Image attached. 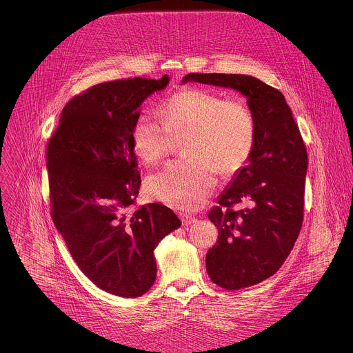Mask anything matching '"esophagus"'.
I'll return each instance as SVG.
<instances>
[{"label":"esophagus","mask_w":353,"mask_h":353,"mask_svg":"<svg viewBox=\"0 0 353 353\" xmlns=\"http://www.w3.org/2000/svg\"><path fill=\"white\" fill-rule=\"evenodd\" d=\"M180 219L183 221L184 225H192L194 222H197V219L192 214H186V213H180Z\"/></svg>","instance_id":"34e87169"}]
</instances>
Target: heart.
Segmentation results:
<instances>
[{"mask_svg": "<svg viewBox=\"0 0 353 353\" xmlns=\"http://www.w3.org/2000/svg\"><path fill=\"white\" fill-rule=\"evenodd\" d=\"M161 120L141 115L132 128V147L147 164L161 161L172 137H181L184 159L169 163L147 179L148 196L177 209L193 210L208 200L217 172L229 176L242 168L255 143V119L238 98L205 88H184L160 110Z\"/></svg>", "mask_w": 353, "mask_h": 353, "instance_id": "b5f03b06", "label": "heart"}]
</instances>
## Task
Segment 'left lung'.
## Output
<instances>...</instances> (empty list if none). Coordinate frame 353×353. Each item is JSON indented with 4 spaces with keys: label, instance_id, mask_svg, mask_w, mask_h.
Returning <instances> with one entry per match:
<instances>
[{
    "label": "left lung",
    "instance_id": "8db88e82",
    "mask_svg": "<svg viewBox=\"0 0 353 353\" xmlns=\"http://www.w3.org/2000/svg\"><path fill=\"white\" fill-rule=\"evenodd\" d=\"M186 82L233 88L255 119L252 154L208 214L219 241L206 254V271L226 290L261 283L281 269L302 228L308 165L302 134L283 94L254 77L190 72ZM235 204L245 208L234 211Z\"/></svg>",
    "mask_w": 353,
    "mask_h": 353
}]
</instances>
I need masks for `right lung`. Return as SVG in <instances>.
Instances as JSON below:
<instances>
[{
  "mask_svg": "<svg viewBox=\"0 0 353 353\" xmlns=\"http://www.w3.org/2000/svg\"><path fill=\"white\" fill-rule=\"evenodd\" d=\"M168 83L164 75L88 88L65 105L48 145L54 225L84 275L123 298L151 288L153 252L181 225L161 203L131 209L141 185L132 128L143 101Z\"/></svg>",
  "mask_w": 353,
  "mask_h": 353,
  "instance_id": "right-lung-1",
  "label": "right lung"
}]
</instances>
